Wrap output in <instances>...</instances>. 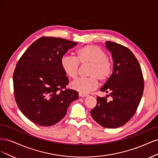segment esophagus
<instances>
[{
    "instance_id": "34e87169",
    "label": "esophagus",
    "mask_w": 158,
    "mask_h": 158,
    "mask_svg": "<svg viewBox=\"0 0 158 158\" xmlns=\"http://www.w3.org/2000/svg\"><path fill=\"white\" fill-rule=\"evenodd\" d=\"M79 96L80 97H82V98H84V97H87L88 96V94H83V93H81V92H79L78 94Z\"/></svg>"
}]
</instances>
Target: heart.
Returning a JSON list of instances; mask_svg holds the SVG:
<instances>
[{
    "label": "heart",
    "mask_w": 158,
    "mask_h": 158,
    "mask_svg": "<svg viewBox=\"0 0 158 158\" xmlns=\"http://www.w3.org/2000/svg\"><path fill=\"white\" fill-rule=\"evenodd\" d=\"M76 58L69 55L62 56L60 64L66 74L70 78L78 76L80 64H89L88 78H80L70 84V87L83 94H88L96 89L99 85L98 79L104 82L111 76L113 70L112 62L106 53L99 47L89 45L77 51Z\"/></svg>",
    "instance_id": "heart-1"
}]
</instances>
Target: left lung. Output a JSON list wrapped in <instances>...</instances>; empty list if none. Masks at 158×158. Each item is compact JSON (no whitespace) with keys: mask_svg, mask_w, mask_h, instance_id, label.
<instances>
[{"mask_svg":"<svg viewBox=\"0 0 158 158\" xmlns=\"http://www.w3.org/2000/svg\"><path fill=\"white\" fill-rule=\"evenodd\" d=\"M106 44L111 52L113 70L100 90L110 92L112 100L98 96L90 113L101 126L115 128L125 125L135 114L144 91V78L140 64L130 49L112 41Z\"/></svg>","mask_w":158,"mask_h":158,"instance_id":"obj_1","label":"left lung"}]
</instances>
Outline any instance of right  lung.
Listing matches in <instances>:
<instances>
[{
    "label": "right lung",
    "instance_id": "right-lung-1",
    "mask_svg": "<svg viewBox=\"0 0 158 158\" xmlns=\"http://www.w3.org/2000/svg\"><path fill=\"white\" fill-rule=\"evenodd\" d=\"M77 44L63 38L42 37L17 63L13 75L14 97L22 113L36 125H55L78 99V92L66 88L69 78L60 64L62 56Z\"/></svg>",
    "mask_w": 158,
    "mask_h": 158
}]
</instances>
